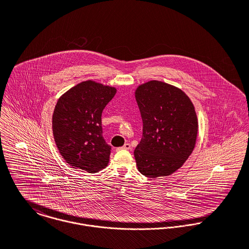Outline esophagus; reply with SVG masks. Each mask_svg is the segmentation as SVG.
<instances>
[{
    "instance_id": "34e87169",
    "label": "esophagus",
    "mask_w": 249,
    "mask_h": 249,
    "mask_svg": "<svg viewBox=\"0 0 249 249\" xmlns=\"http://www.w3.org/2000/svg\"><path fill=\"white\" fill-rule=\"evenodd\" d=\"M121 149H126V150H129V149H131V145H130V143L126 142V143H124L123 146H121V147H118V148H117V150H121Z\"/></svg>"
}]
</instances>
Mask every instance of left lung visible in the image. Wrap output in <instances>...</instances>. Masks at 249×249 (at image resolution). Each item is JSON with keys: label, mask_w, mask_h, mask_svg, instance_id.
<instances>
[{"label": "left lung", "mask_w": 249, "mask_h": 249, "mask_svg": "<svg viewBox=\"0 0 249 249\" xmlns=\"http://www.w3.org/2000/svg\"><path fill=\"white\" fill-rule=\"evenodd\" d=\"M135 98L142 120V139L134 150L137 168L147 178L171 176L195 148V107L181 89L159 80L139 85Z\"/></svg>", "instance_id": "left-lung-1"}]
</instances>
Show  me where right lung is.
<instances>
[{
	"instance_id": "add662e5",
	"label": "right lung",
	"mask_w": 249,
	"mask_h": 249,
	"mask_svg": "<svg viewBox=\"0 0 249 249\" xmlns=\"http://www.w3.org/2000/svg\"><path fill=\"white\" fill-rule=\"evenodd\" d=\"M117 89L94 80L71 87L57 101L53 133L64 160L90 174L107 168L111 146L103 137L102 113Z\"/></svg>"
}]
</instances>
